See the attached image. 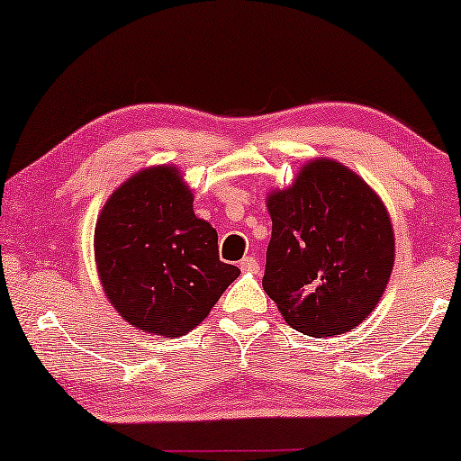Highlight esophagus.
<instances>
[{
  "instance_id": "34e87169",
  "label": "esophagus",
  "mask_w": 461,
  "mask_h": 461,
  "mask_svg": "<svg viewBox=\"0 0 461 461\" xmlns=\"http://www.w3.org/2000/svg\"><path fill=\"white\" fill-rule=\"evenodd\" d=\"M239 268H241L243 273H256V270L260 267H258V260L254 256H248V258H243L241 262H239Z\"/></svg>"
}]
</instances>
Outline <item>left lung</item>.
Wrapping results in <instances>:
<instances>
[{
    "mask_svg": "<svg viewBox=\"0 0 461 461\" xmlns=\"http://www.w3.org/2000/svg\"><path fill=\"white\" fill-rule=\"evenodd\" d=\"M267 207L273 237L262 287L287 323L312 338L361 325L394 264L393 224L374 188L342 163L314 159Z\"/></svg>",
    "mask_w": 461,
    "mask_h": 461,
    "instance_id": "left-lung-1",
    "label": "left lung"
}]
</instances>
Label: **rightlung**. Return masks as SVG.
I'll return each mask as SVG.
<instances>
[{
  "instance_id": "right-lung-1",
  "label": "right lung",
  "mask_w": 461,
  "mask_h": 461,
  "mask_svg": "<svg viewBox=\"0 0 461 461\" xmlns=\"http://www.w3.org/2000/svg\"><path fill=\"white\" fill-rule=\"evenodd\" d=\"M106 298L138 330L185 336L241 275L218 256V232L194 216L172 166L142 169L106 201L94 230Z\"/></svg>"
}]
</instances>
